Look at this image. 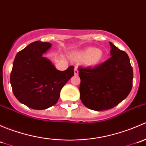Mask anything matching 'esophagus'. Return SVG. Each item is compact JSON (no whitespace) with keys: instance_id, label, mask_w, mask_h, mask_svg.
I'll list each match as a JSON object with an SVG mask.
<instances>
[{"instance_id":"obj_1","label":"esophagus","mask_w":146,"mask_h":146,"mask_svg":"<svg viewBox=\"0 0 146 146\" xmlns=\"http://www.w3.org/2000/svg\"><path fill=\"white\" fill-rule=\"evenodd\" d=\"M74 73L76 76H78V70L77 68H74Z\"/></svg>"}]
</instances>
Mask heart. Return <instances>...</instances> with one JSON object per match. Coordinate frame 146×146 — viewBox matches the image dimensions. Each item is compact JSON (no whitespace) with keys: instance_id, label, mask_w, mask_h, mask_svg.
I'll return each instance as SVG.
<instances>
[{"instance_id":"1","label":"heart","mask_w":146,"mask_h":146,"mask_svg":"<svg viewBox=\"0 0 146 146\" xmlns=\"http://www.w3.org/2000/svg\"><path fill=\"white\" fill-rule=\"evenodd\" d=\"M70 58L75 62H83V64L87 67L95 68L103 62L104 54L101 48L88 47L73 52L70 55Z\"/></svg>"}]
</instances>
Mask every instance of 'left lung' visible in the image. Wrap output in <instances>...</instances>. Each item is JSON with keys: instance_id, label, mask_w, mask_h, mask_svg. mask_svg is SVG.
Returning <instances> with one entry per match:
<instances>
[{"instance_id": "1", "label": "left lung", "mask_w": 146, "mask_h": 146, "mask_svg": "<svg viewBox=\"0 0 146 146\" xmlns=\"http://www.w3.org/2000/svg\"><path fill=\"white\" fill-rule=\"evenodd\" d=\"M111 57L95 68H79L80 98L92 110L102 111L118 105L133 85V68L129 56L110 42Z\"/></svg>"}]
</instances>
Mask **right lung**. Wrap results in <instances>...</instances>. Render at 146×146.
Masks as SVG:
<instances>
[{"label":"right lung","instance_id":"right-lung-1","mask_svg":"<svg viewBox=\"0 0 146 146\" xmlns=\"http://www.w3.org/2000/svg\"><path fill=\"white\" fill-rule=\"evenodd\" d=\"M51 47L48 42H32L17 53L13 62L10 79L13 94L20 103L34 110L54 105L61 90L74 76L73 66L61 71L43 56Z\"/></svg>","mask_w":146,"mask_h":146}]
</instances>
